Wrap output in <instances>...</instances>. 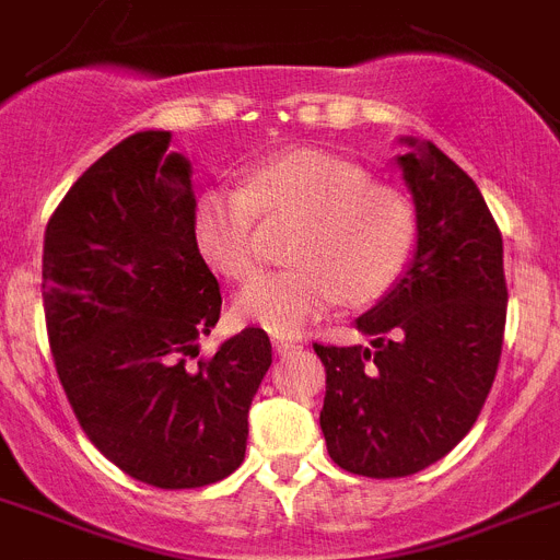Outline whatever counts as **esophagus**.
I'll return each mask as SVG.
<instances>
[{
	"label": "esophagus",
	"mask_w": 560,
	"mask_h": 560,
	"mask_svg": "<svg viewBox=\"0 0 560 560\" xmlns=\"http://www.w3.org/2000/svg\"><path fill=\"white\" fill-rule=\"evenodd\" d=\"M271 346H275L277 354H289V352H298L300 349L298 340H291V337H275V340H271Z\"/></svg>",
	"instance_id": "1"
}]
</instances>
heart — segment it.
Returning a JSON list of instances; mask_svg holds the SVG:
<instances>
[{"label": "heart", "mask_w": 560, "mask_h": 560, "mask_svg": "<svg viewBox=\"0 0 560 560\" xmlns=\"http://www.w3.org/2000/svg\"><path fill=\"white\" fill-rule=\"evenodd\" d=\"M262 220L298 223L291 269L240 291L237 314L271 335H298L346 300L372 306L400 285L418 252V211L352 160L294 148L254 165L243 186H217L194 206L197 248L229 280L262 266Z\"/></svg>", "instance_id": "heart-1"}]
</instances>
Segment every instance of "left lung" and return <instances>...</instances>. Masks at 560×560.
Returning a JSON list of instances; mask_svg holds the SVG:
<instances>
[{"instance_id": "left-lung-1", "label": "left lung", "mask_w": 560, "mask_h": 560, "mask_svg": "<svg viewBox=\"0 0 560 560\" xmlns=\"http://www.w3.org/2000/svg\"><path fill=\"white\" fill-rule=\"evenodd\" d=\"M397 160L418 208L412 269L354 323L372 343H314L329 455L366 478L420 472L472 429L495 383L510 298L501 229L472 177L432 142Z\"/></svg>"}]
</instances>
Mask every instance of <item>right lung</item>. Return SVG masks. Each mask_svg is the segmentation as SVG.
I'll use <instances>...</instances> for the list:
<instances>
[{
	"label": "right lung",
	"mask_w": 560,
	"mask_h": 560,
	"mask_svg": "<svg viewBox=\"0 0 560 560\" xmlns=\"http://www.w3.org/2000/svg\"><path fill=\"white\" fill-rule=\"evenodd\" d=\"M168 142L133 133L73 183L45 229L42 300L88 441L148 487L197 489L243 464L271 343L248 326L200 354L223 294L194 240L191 168Z\"/></svg>",
	"instance_id": "obj_1"
}]
</instances>
